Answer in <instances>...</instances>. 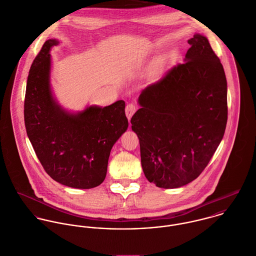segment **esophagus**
<instances>
[{"label": "esophagus", "mask_w": 256, "mask_h": 256, "mask_svg": "<svg viewBox=\"0 0 256 256\" xmlns=\"http://www.w3.org/2000/svg\"><path fill=\"white\" fill-rule=\"evenodd\" d=\"M138 110V106L134 104H128L126 106V114L128 118V120L132 118V116H134V114Z\"/></svg>", "instance_id": "1"}]
</instances>
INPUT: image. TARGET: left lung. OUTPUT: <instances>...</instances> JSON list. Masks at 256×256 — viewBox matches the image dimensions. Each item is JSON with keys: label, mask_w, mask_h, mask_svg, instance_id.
I'll use <instances>...</instances> for the list:
<instances>
[{"label": "left lung", "mask_w": 256, "mask_h": 256, "mask_svg": "<svg viewBox=\"0 0 256 256\" xmlns=\"http://www.w3.org/2000/svg\"><path fill=\"white\" fill-rule=\"evenodd\" d=\"M185 62L142 90L132 116L144 173L159 188L195 180L222 140L228 120L226 79L208 38L188 40Z\"/></svg>", "instance_id": "left-lung-1"}]
</instances>
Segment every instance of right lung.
I'll return each instance as SVG.
<instances>
[{
    "label": "right lung",
    "mask_w": 256,
    "mask_h": 256,
    "mask_svg": "<svg viewBox=\"0 0 256 256\" xmlns=\"http://www.w3.org/2000/svg\"><path fill=\"white\" fill-rule=\"evenodd\" d=\"M48 40L30 69L24 124L28 136L46 172L56 182L77 189L102 184L110 150L126 130V102L90 106L77 114L63 110L52 96L50 52L57 46Z\"/></svg>",
    "instance_id": "1"
}]
</instances>
